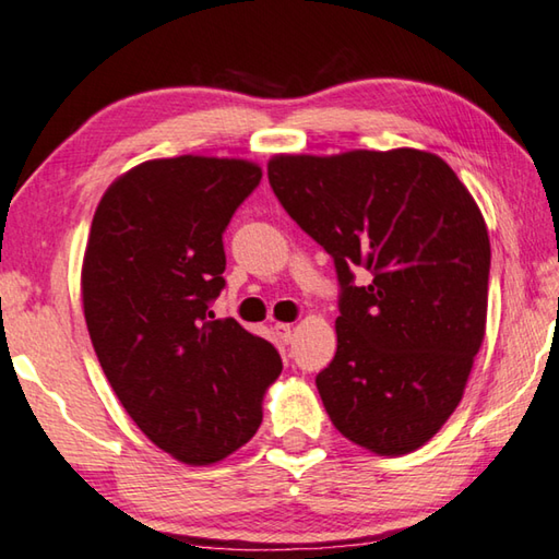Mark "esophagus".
Instances as JSON below:
<instances>
[{
    "label": "esophagus",
    "mask_w": 559,
    "mask_h": 559,
    "mask_svg": "<svg viewBox=\"0 0 559 559\" xmlns=\"http://www.w3.org/2000/svg\"><path fill=\"white\" fill-rule=\"evenodd\" d=\"M273 330H276V334L281 337V342H290V337H293V324H288V322H276L273 324Z\"/></svg>",
    "instance_id": "1"
}]
</instances>
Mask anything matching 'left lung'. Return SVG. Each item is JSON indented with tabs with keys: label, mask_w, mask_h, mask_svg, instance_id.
I'll return each instance as SVG.
<instances>
[{
	"label": "left lung",
	"mask_w": 559,
	"mask_h": 559,
	"mask_svg": "<svg viewBox=\"0 0 559 559\" xmlns=\"http://www.w3.org/2000/svg\"><path fill=\"white\" fill-rule=\"evenodd\" d=\"M269 182L337 271V352L314 379L332 425L381 456L423 448L484 342L491 245L469 190L418 148L273 156Z\"/></svg>",
	"instance_id": "left-lung-1"
}]
</instances>
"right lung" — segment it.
Instances as JSON below:
<instances>
[{"mask_svg": "<svg viewBox=\"0 0 559 559\" xmlns=\"http://www.w3.org/2000/svg\"><path fill=\"white\" fill-rule=\"evenodd\" d=\"M259 180L241 158L146 160L111 182L90 227L83 308L99 367L141 432L186 464L247 444L283 369L271 342L210 310L222 235Z\"/></svg>", "mask_w": 559, "mask_h": 559, "instance_id": "add662e5", "label": "right lung"}]
</instances>
